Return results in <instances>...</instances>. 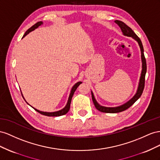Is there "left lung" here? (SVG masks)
Masks as SVG:
<instances>
[{"label":"left lung","instance_id":"left-lung-1","mask_svg":"<svg viewBox=\"0 0 160 160\" xmlns=\"http://www.w3.org/2000/svg\"><path fill=\"white\" fill-rule=\"evenodd\" d=\"M115 22L120 27L123 35L125 36H127V37L132 38L138 43L139 46L140 48V50H141V62H142V70H141L138 88V90H137L136 93L135 94L133 98H131L129 101H127L126 103L122 104L121 106L115 107H107L100 105V104L97 102V100L95 99L93 92L91 91V94H92V99L93 100V102L96 108L100 112H107V113H117V112H119L125 111L126 109L129 108L132 104H133L134 102H136L137 100L139 98V97H141V94H142V92L143 91L144 86H145V76L146 72H147V65H146V60H145L144 53H143L144 50H143V47L142 43H141V39L138 38V36L134 33V31L132 30L129 26H127L125 22H123L121 21H118V20L115 21Z\"/></svg>","mask_w":160,"mask_h":160}]
</instances>
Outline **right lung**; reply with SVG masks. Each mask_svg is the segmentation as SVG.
I'll return each mask as SVG.
<instances>
[{
    "mask_svg": "<svg viewBox=\"0 0 160 160\" xmlns=\"http://www.w3.org/2000/svg\"><path fill=\"white\" fill-rule=\"evenodd\" d=\"M43 22L42 21H39V22H38L37 23H35L34 25H33L31 27H30V28L25 32V33L24 34L23 36H22V39L23 38H25L27 35H28V34L30 33V32L34 31L35 29L38 28V27H39V26H41V25H43ZM82 82H78L77 83H76L74 86H72V88L71 91H70V95H69V97H68V100L67 104H66V105L65 106V107L63 108L62 109H61V110H60V111H55V112H44V111H41L38 110V109H36V108H35L34 107L31 106L30 104L26 101L25 98L23 97V95H22V92H21V94H22V98H24V100H25L26 102H27V104H29V105H30L32 108H34L36 111H38V112H39L40 114H42V115H45V116H48V117H59V116H62V115H65V114H66L68 111H69L70 107V104H71V100H72L73 95H74V92L76 91V90L77 89V88L78 87V86H79L80 84H82Z\"/></svg>",
    "mask_w": 160,
    "mask_h": 160,
    "instance_id": "right-lung-1",
    "label": "right lung"
}]
</instances>
